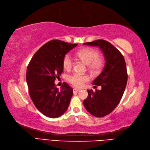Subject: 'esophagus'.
<instances>
[{
    "label": "esophagus",
    "instance_id": "obj_1",
    "mask_svg": "<svg viewBox=\"0 0 150 150\" xmlns=\"http://www.w3.org/2000/svg\"><path fill=\"white\" fill-rule=\"evenodd\" d=\"M79 91H80V90H79V89L73 88V92H79Z\"/></svg>",
    "mask_w": 150,
    "mask_h": 150
}]
</instances>
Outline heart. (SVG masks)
<instances>
[{"label":"heart","mask_w":150,"mask_h":150,"mask_svg":"<svg viewBox=\"0 0 150 150\" xmlns=\"http://www.w3.org/2000/svg\"><path fill=\"white\" fill-rule=\"evenodd\" d=\"M79 60L86 64L88 69L93 73H99L104 67L105 60L103 57L99 55L97 50L92 48H84L77 52ZM74 65V61L70 54H66L63 59V66L66 70H70ZM89 80L88 76L74 73L69 76V81L76 87L83 86L85 82Z\"/></svg>","instance_id":"heart-1"}]
</instances>
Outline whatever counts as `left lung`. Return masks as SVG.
<instances>
[{"mask_svg": "<svg viewBox=\"0 0 150 150\" xmlns=\"http://www.w3.org/2000/svg\"><path fill=\"white\" fill-rule=\"evenodd\" d=\"M84 44L99 47L105 56L104 68L93 81L101 89L87 90L88 96L83 101L88 112L101 118L112 112L121 100L127 82V67L121 52L108 42L98 40Z\"/></svg>", "mask_w": 150, "mask_h": 150, "instance_id": "1", "label": "left lung"}]
</instances>
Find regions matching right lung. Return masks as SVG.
<instances>
[{"label": "right lung", "mask_w": 150, "mask_h": 150, "mask_svg": "<svg viewBox=\"0 0 150 150\" xmlns=\"http://www.w3.org/2000/svg\"><path fill=\"white\" fill-rule=\"evenodd\" d=\"M77 44L53 40L34 54L26 70V83L32 102L37 109L49 118H58L66 112L73 96V89L64 83L62 89L54 81L63 71V59Z\"/></svg>", "instance_id": "obj_1"}]
</instances>
